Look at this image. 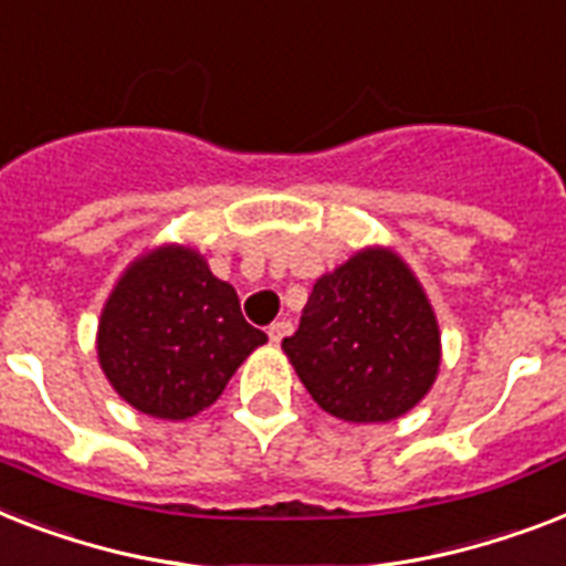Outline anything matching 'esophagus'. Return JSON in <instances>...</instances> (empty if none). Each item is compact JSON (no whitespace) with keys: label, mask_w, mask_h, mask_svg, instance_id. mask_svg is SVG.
Returning a JSON list of instances; mask_svg holds the SVG:
<instances>
[{"label":"esophagus","mask_w":566,"mask_h":566,"mask_svg":"<svg viewBox=\"0 0 566 566\" xmlns=\"http://www.w3.org/2000/svg\"><path fill=\"white\" fill-rule=\"evenodd\" d=\"M289 333H292V321H286V318L274 321V324H271V327H269L271 345H280V342H283V338H286Z\"/></svg>","instance_id":"esophagus-1"}]
</instances>
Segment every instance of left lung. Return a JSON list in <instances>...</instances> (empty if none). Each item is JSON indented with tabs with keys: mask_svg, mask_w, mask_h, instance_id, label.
Here are the masks:
<instances>
[{
	"mask_svg": "<svg viewBox=\"0 0 566 566\" xmlns=\"http://www.w3.org/2000/svg\"><path fill=\"white\" fill-rule=\"evenodd\" d=\"M283 350L333 418L386 423L432 388L441 333L409 265L388 248H365L312 286Z\"/></svg>",
	"mask_w": 566,
	"mask_h": 566,
	"instance_id": "obj_1",
	"label": "left lung"
}]
</instances>
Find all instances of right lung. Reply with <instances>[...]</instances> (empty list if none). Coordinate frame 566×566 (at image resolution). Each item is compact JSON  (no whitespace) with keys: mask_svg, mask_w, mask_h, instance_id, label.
I'll list each match as a JSON object with an SVG mask.
<instances>
[{"mask_svg":"<svg viewBox=\"0 0 566 566\" xmlns=\"http://www.w3.org/2000/svg\"><path fill=\"white\" fill-rule=\"evenodd\" d=\"M239 310L237 289L205 256L163 245L128 265L98 321V365L143 415L187 420L219 400L228 379L265 345Z\"/></svg>","mask_w":566,"mask_h":566,"instance_id":"1","label":"right lung"}]
</instances>
